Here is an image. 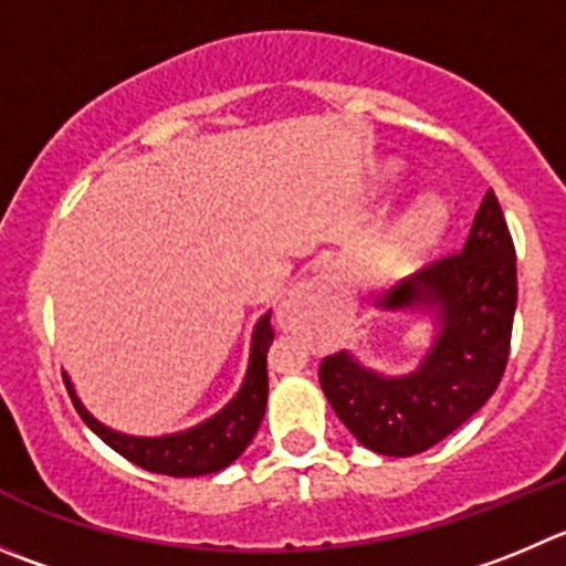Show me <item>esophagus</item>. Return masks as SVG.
<instances>
[{"mask_svg": "<svg viewBox=\"0 0 566 566\" xmlns=\"http://www.w3.org/2000/svg\"><path fill=\"white\" fill-rule=\"evenodd\" d=\"M344 292L338 280L327 274L303 280L286 300H283V322L289 327H327L342 308Z\"/></svg>", "mask_w": 566, "mask_h": 566, "instance_id": "1", "label": "esophagus"}]
</instances>
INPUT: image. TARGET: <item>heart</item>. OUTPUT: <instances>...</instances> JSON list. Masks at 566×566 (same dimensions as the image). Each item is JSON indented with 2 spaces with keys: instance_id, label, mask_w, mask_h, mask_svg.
<instances>
[{
  "instance_id": "b5f03b06",
  "label": "heart",
  "mask_w": 566,
  "mask_h": 566,
  "mask_svg": "<svg viewBox=\"0 0 566 566\" xmlns=\"http://www.w3.org/2000/svg\"><path fill=\"white\" fill-rule=\"evenodd\" d=\"M444 222H448V208L441 206L439 199H419L417 206L411 208V213L402 219L400 233H397V252H400V258L424 255L433 247V241L439 239Z\"/></svg>"
}]
</instances>
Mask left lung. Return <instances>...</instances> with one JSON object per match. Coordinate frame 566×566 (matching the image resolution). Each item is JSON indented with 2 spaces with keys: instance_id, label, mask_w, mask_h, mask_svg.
<instances>
[{
  "instance_id": "obj_1",
  "label": "left lung",
  "mask_w": 566,
  "mask_h": 566,
  "mask_svg": "<svg viewBox=\"0 0 566 566\" xmlns=\"http://www.w3.org/2000/svg\"><path fill=\"white\" fill-rule=\"evenodd\" d=\"M386 311H428L433 347L402 378L364 369L353 355L322 358L319 384L349 433L384 455H417L464 424L497 389L516 311V255L489 188L464 250L441 255L378 300Z\"/></svg>"
}]
</instances>
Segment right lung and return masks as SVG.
<instances>
[{"instance_id": "obj_1", "label": "right lung", "mask_w": 566, "mask_h": 566, "mask_svg": "<svg viewBox=\"0 0 566 566\" xmlns=\"http://www.w3.org/2000/svg\"><path fill=\"white\" fill-rule=\"evenodd\" d=\"M269 316L272 314H263L258 319L255 331H252L250 367H247V378L241 384L239 395L222 411L213 413L211 419L193 424V428L182 430V433L153 436V439H147V436L118 433V430H111L102 422H96L85 411L83 402L74 395V386L66 378V373H63V384H66L69 397H72L74 408L83 417V422L105 441L107 448L116 450L118 455H125L136 467L171 478L211 475V472H219L228 464H233L244 453L252 436L258 433V428H261L269 397L266 353L274 338Z\"/></svg>"}]
</instances>
